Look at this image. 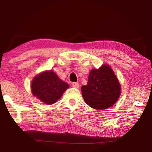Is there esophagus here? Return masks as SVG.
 I'll return each mask as SVG.
<instances>
[{
    "mask_svg": "<svg viewBox=\"0 0 152 152\" xmlns=\"http://www.w3.org/2000/svg\"><path fill=\"white\" fill-rule=\"evenodd\" d=\"M72 86L73 87H75V88H79V84L77 83V82H73V83L72 84Z\"/></svg>",
    "mask_w": 152,
    "mask_h": 152,
    "instance_id": "1",
    "label": "esophagus"
}]
</instances>
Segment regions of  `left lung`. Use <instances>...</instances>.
<instances>
[{
    "label": "left lung",
    "mask_w": 152,
    "mask_h": 152,
    "mask_svg": "<svg viewBox=\"0 0 152 152\" xmlns=\"http://www.w3.org/2000/svg\"><path fill=\"white\" fill-rule=\"evenodd\" d=\"M81 89L86 104L96 110L111 107L117 102L121 91L118 79L108 65L91 70L87 84Z\"/></svg>",
    "instance_id": "left-lung-1"
}]
</instances>
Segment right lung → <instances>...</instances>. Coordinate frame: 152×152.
<instances>
[{"instance_id": "obj_1", "label": "right lung", "mask_w": 152, "mask_h": 152, "mask_svg": "<svg viewBox=\"0 0 152 152\" xmlns=\"http://www.w3.org/2000/svg\"><path fill=\"white\" fill-rule=\"evenodd\" d=\"M69 85L59 79L53 70L45 71L35 76L31 82V93L47 104H52L60 99Z\"/></svg>"}]
</instances>
